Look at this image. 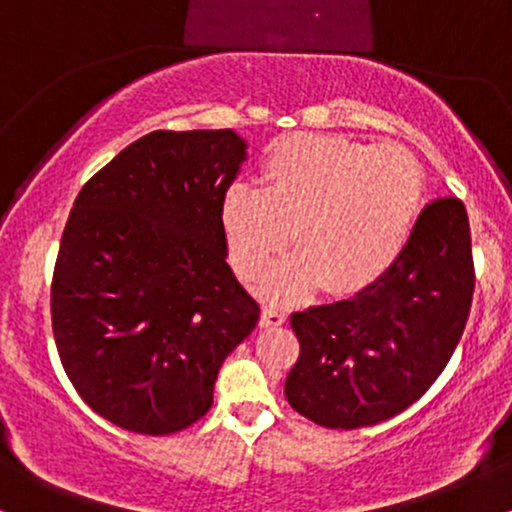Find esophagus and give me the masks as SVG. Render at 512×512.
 I'll return each mask as SVG.
<instances>
[{
  "mask_svg": "<svg viewBox=\"0 0 512 512\" xmlns=\"http://www.w3.org/2000/svg\"><path fill=\"white\" fill-rule=\"evenodd\" d=\"M284 322H286L284 305L269 303L267 308H264V313H262V325L264 327H279V325H284Z\"/></svg>",
  "mask_w": 512,
  "mask_h": 512,
  "instance_id": "1",
  "label": "esophagus"
}]
</instances>
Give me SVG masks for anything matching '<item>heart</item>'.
Listing matches in <instances>:
<instances>
[{
	"label": "heart",
	"mask_w": 512,
	"mask_h": 512,
	"mask_svg": "<svg viewBox=\"0 0 512 512\" xmlns=\"http://www.w3.org/2000/svg\"><path fill=\"white\" fill-rule=\"evenodd\" d=\"M421 199L424 173L402 146L366 149L296 134L267 151L262 187H228L221 219L248 276H260L291 236L298 250L272 269V289L301 291L322 276L334 289H349L378 279L402 255Z\"/></svg>",
	"instance_id": "b5f03b06"
}]
</instances>
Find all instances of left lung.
Instances as JSON below:
<instances>
[{
  "mask_svg": "<svg viewBox=\"0 0 512 512\" xmlns=\"http://www.w3.org/2000/svg\"><path fill=\"white\" fill-rule=\"evenodd\" d=\"M472 293L467 209L457 197H438L375 284L291 315L301 354L286 399L313 424L342 431L402 414L448 366Z\"/></svg>",
  "mask_w": 512,
  "mask_h": 512,
  "instance_id": "8db88e82",
  "label": "left lung"
}]
</instances>
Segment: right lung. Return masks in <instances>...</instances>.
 I'll list each match as a JSON object with an SVG mask.
<instances>
[{
    "instance_id": "obj_1",
    "label": "right lung",
    "mask_w": 512,
    "mask_h": 512,
    "mask_svg": "<svg viewBox=\"0 0 512 512\" xmlns=\"http://www.w3.org/2000/svg\"><path fill=\"white\" fill-rule=\"evenodd\" d=\"M245 149L233 129H158L74 199L52 272V334L79 397L125 431L197 424L221 363L260 322L226 262L221 219Z\"/></svg>"
}]
</instances>
